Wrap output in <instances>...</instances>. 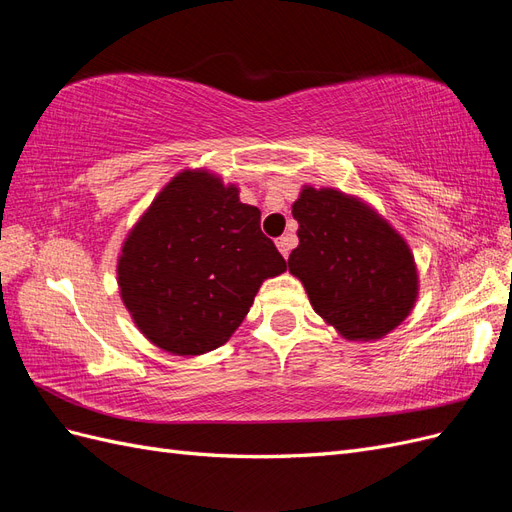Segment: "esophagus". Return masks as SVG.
<instances>
[{
	"label": "esophagus",
	"mask_w": 512,
	"mask_h": 512,
	"mask_svg": "<svg viewBox=\"0 0 512 512\" xmlns=\"http://www.w3.org/2000/svg\"><path fill=\"white\" fill-rule=\"evenodd\" d=\"M294 243H297V237H294V235H284V237H280V239L275 241L277 250L282 252V256H284V258H288V254H290V250L294 247Z\"/></svg>",
	"instance_id": "obj_1"
}]
</instances>
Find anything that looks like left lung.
Listing matches in <instances>:
<instances>
[{
  "label": "left lung",
  "instance_id": "8db88e82",
  "mask_svg": "<svg viewBox=\"0 0 512 512\" xmlns=\"http://www.w3.org/2000/svg\"><path fill=\"white\" fill-rule=\"evenodd\" d=\"M299 245L288 269L316 314L346 339H380L414 307L410 247L376 211L337 190L305 188L292 205Z\"/></svg>",
  "mask_w": 512,
  "mask_h": 512
}]
</instances>
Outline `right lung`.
I'll use <instances>...</instances> for the list:
<instances>
[{
    "label": "right lung",
    "instance_id": "right-lung-1",
    "mask_svg": "<svg viewBox=\"0 0 512 512\" xmlns=\"http://www.w3.org/2000/svg\"><path fill=\"white\" fill-rule=\"evenodd\" d=\"M286 260L260 230L258 207L207 170H183L121 247V299L143 335L181 356L228 342L267 277Z\"/></svg>",
    "mask_w": 512,
    "mask_h": 512
}]
</instances>
